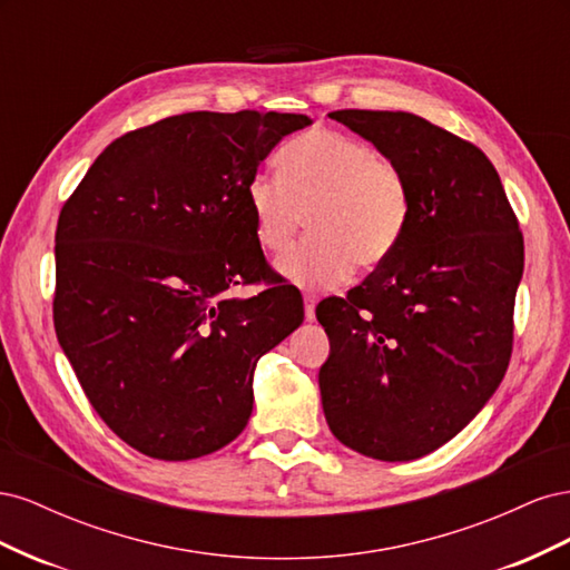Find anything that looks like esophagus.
Returning a JSON list of instances; mask_svg holds the SVG:
<instances>
[{
	"label": "esophagus",
	"mask_w": 570,
	"mask_h": 570,
	"mask_svg": "<svg viewBox=\"0 0 570 570\" xmlns=\"http://www.w3.org/2000/svg\"><path fill=\"white\" fill-rule=\"evenodd\" d=\"M304 318L306 321L316 318V297H312V295L304 297Z\"/></svg>",
	"instance_id": "34e87169"
}]
</instances>
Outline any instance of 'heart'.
I'll return each instance as SVG.
<instances>
[{
  "mask_svg": "<svg viewBox=\"0 0 570 570\" xmlns=\"http://www.w3.org/2000/svg\"><path fill=\"white\" fill-rule=\"evenodd\" d=\"M281 176L247 183V206L258 247L283 256L308 216L312 239L283 258L281 273L304 289L347 283L356 262L373 266L406 228L411 197L394 161L335 130H312L281 154Z\"/></svg>",
  "mask_w": 570,
  "mask_h": 570,
  "instance_id": "1",
  "label": "heart"
}]
</instances>
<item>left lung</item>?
Returning <instances> with one entry per match:
<instances>
[{"label": "left lung", "instance_id": "1", "mask_svg": "<svg viewBox=\"0 0 570 570\" xmlns=\"http://www.w3.org/2000/svg\"><path fill=\"white\" fill-rule=\"evenodd\" d=\"M327 116L400 166L411 209L368 278L316 308L331 340L318 371L323 413L358 454L421 459L461 433L502 383L523 235L475 145L406 111Z\"/></svg>", "mask_w": 570, "mask_h": 570}]
</instances>
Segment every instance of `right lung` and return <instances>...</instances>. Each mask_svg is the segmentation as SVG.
I'll return each mask as SVG.
<instances>
[{
    "label": "right lung",
    "instance_id": "obj_1",
    "mask_svg": "<svg viewBox=\"0 0 570 570\" xmlns=\"http://www.w3.org/2000/svg\"><path fill=\"white\" fill-rule=\"evenodd\" d=\"M304 114L168 116L99 154L57 226L55 327L90 404L132 450L212 454L243 433L256 361L304 321L271 281L247 183Z\"/></svg>",
    "mask_w": 570,
    "mask_h": 570
}]
</instances>
